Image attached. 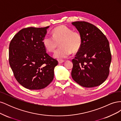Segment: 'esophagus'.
I'll list each match as a JSON object with an SVG mask.
<instances>
[{"instance_id":"obj_1","label":"esophagus","mask_w":121,"mask_h":121,"mask_svg":"<svg viewBox=\"0 0 121 121\" xmlns=\"http://www.w3.org/2000/svg\"><path fill=\"white\" fill-rule=\"evenodd\" d=\"M64 61H65L63 60H58V64H62V63H63Z\"/></svg>"}]
</instances>
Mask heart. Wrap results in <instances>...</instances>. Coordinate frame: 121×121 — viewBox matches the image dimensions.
<instances>
[{
    "label": "heart",
    "instance_id": "obj_1",
    "mask_svg": "<svg viewBox=\"0 0 121 121\" xmlns=\"http://www.w3.org/2000/svg\"><path fill=\"white\" fill-rule=\"evenodd\" d=\"M60 43L61 47L56 51L53 56L57 59H64L68 57L72 52H76L80 50L82 37L79 32L74 31L65 26H60L53 29L52 36L47 35L43 40L44 46L50 52H54Z\"/></svg>",
    "mask_w": 121,
    "mask_h": 121
}]
</instances>
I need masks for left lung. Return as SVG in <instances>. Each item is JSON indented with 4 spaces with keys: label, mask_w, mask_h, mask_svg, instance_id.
Returning a JSON list of instances; mask_svg holds the SVG:
<instances>
[{
    "label": "left lung",
    "mask_w": 121,
    "mask_h": 121,
    "mask_svg": "<svg viewBox=\"0 0 121 121\" xmlns=\"http://www.w3.org/2000/svg\"><path fill=\"white\" fill-rule=\"evenodd\" d=\"M72 24L82 37L81 48L72 60L73 79L86 88L98 86L107 79L112 56L108 40L94 25L83 21Z\"/></svg>",
    "instance_id": "left-lung-1"
}]
</instances>
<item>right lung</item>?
Masks as SVG:
<instances>
[{
    "instance_id": "obj_1",
    "label": "right lung",
    "mask_w": 121,
    "mask_h": 121,
    "mask_svg": "<svg viewBox=\"0 0 121 121\" xmlns=\"http://www.w3.org/2000/svg\"><path fill=\"white\" fill-rule=\"evenodd\" d=\"M49 26L22 29L9 47V63L14 77L28 89L44 88L52 82L58 62L46 52L43 40Z\"/></svg>"
}]
</instances>
